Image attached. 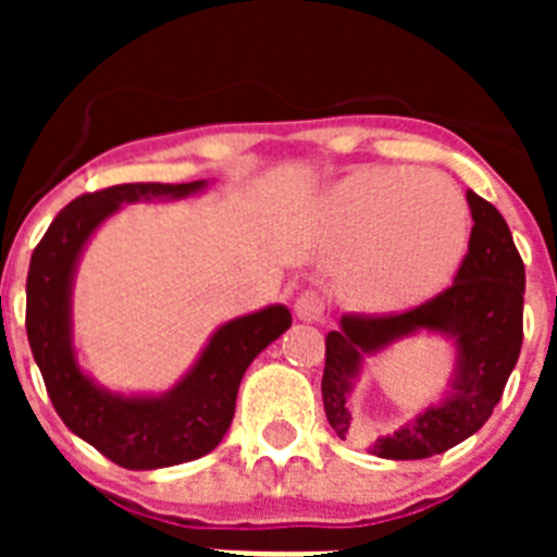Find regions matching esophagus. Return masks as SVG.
I'll use <instances>...</instances> for the list:
<instances>
[{
	"label": "esophagus",
	"mask_w": 557,
	"mask_h": 557,
	"mask_svg": "<svg viewBox=\"0 0 557 557\" xmlns=\"http://www.w3.org/2000/svg\"><path fill=\"white\" fill-rule=\"evenodd\" d=\"M323 314H326V304L314 289H304L298 298H295V318L304 323H318L323 321Z\"/></svg>",
	"instance_id": "obj_1"
}]
</instances>
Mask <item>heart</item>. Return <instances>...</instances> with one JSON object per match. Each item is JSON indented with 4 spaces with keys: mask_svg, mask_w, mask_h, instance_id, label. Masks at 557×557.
Wrapping results in <instances>:
<instances>
[{
    "mask_svg": "<svg viewBox=\"0 0 557 557\" xmlns=\"http://www.w3.org/2000/svg\"><path fill=\"white\" fill-rule=\"evenodd\" d=\"M337 289L368 312L430 301L457 273L469 243V209L441 172L362 170L329 198Z\"/></svg>",
    "mask_w": 557,
    "mask_h": 557,
    "instance_id": "1",
    "label": "heart"
}]
</instances>
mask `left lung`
I'll use <instances>...</instances> for the list:
<instances>
[{
	"label": "left lung",
	"instance_id": "left-lung-1",
	"mask_svg": "<svg viewBox=\"0 0 557 557\" xmlns=\"http://www.w3.org/2000/svg\"><path fill=\"white\" fill-rule=\"evenodd\" d=\"M474 228L455 284L424 307L391 318H339L326 337L323 407L343 441L357 435L348 398L379 354L396 343L432 334L449 339L455 368L435 401L424 405L391 435H379L368 451L385 460H424L444 455L474 435L499 405L521 351L524 262L508 223L476 191H466Z\"/></svg>",
	"mask_w": 557,
	"mask_h": 557
}]
</instances>
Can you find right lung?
<instances>
[{
  "label": "right lung",
  "mask_w": 557,
  "mask_h": 557,
  "mask_svg": "<svg viewBox=\"0 0 557 557\" xmlns=\"http://www.w3.org/2000/svg\"><path fill=\"white\" fill-rule=\"evenodd\" d=\"M206 186L209 181L120 184L83 195L52 220L29 259L27 339L49 398L69 430L122 469H166L209 455L234 421L248 366L293 323L284 304L223 323L164 393L111 391L81 366L72 293L91 236L122 206L195 198Z\"/></svg>",
  "instance_id": "obj_1"
}]
</instances>
